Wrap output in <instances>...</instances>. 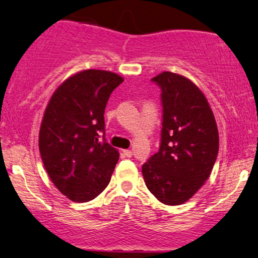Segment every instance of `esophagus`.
Here are the masks:
<instances>
[{"label":"esophagus","mask_w":258,"mask_h":258,"mask_svg":"<svg viewBox=\"0 0 258 258\" xmlns=\"http://www.w3.org/2000/svg\"><path fill=\"white\" fill-rule=\"evenodd\" d=\"M123 153H125L126 157H132L133 152L131 151V150H123Z\"/></svg>","instance_id":"esophagus-1"}]
</instances>
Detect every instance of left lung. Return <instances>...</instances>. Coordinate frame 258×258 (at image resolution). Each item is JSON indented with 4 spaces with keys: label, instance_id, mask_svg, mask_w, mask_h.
<instances>
[{
    "label": "left lung",
    "instance_id": "8db88e82",
    "mask_svg": "<svg viewBox=\"0 0 258 258\" xmlns=\"http://www.w3.org/2000/svg\"><path fill=\"white\" fill-rule=\"evenodd\" d=\"M162 89L159 151L142 171L146 187L162 204L182 205L210 177L219 151V133L206 96L182 75L163 71L152 78Z\"/></svg>",
    "mask_w": 258,
    "mask_h": 258
}]
</instances>
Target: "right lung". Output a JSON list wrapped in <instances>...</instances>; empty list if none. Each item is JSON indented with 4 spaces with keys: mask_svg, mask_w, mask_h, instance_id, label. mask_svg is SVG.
Wrapping results in <instances>:
<instances>
[{
    "mask_svg": "<svg viewBox=\"0 0 258 258\" xmlns=\"http://www.w3.org/2000/svg\"><path fill=\"white\" fill-rule=\"evenodd\" d=\"M123 78L106 70H82L57 88L39 131L44 167L58 190L75 202L95 199L108 185L119 151L100 142L105 108Z\"/></svg>",
    "mask_w": 258,
    "mask_h": 258,
    "instance_id": "add662e5",
    "label": "right lung"
}]
</instances>
